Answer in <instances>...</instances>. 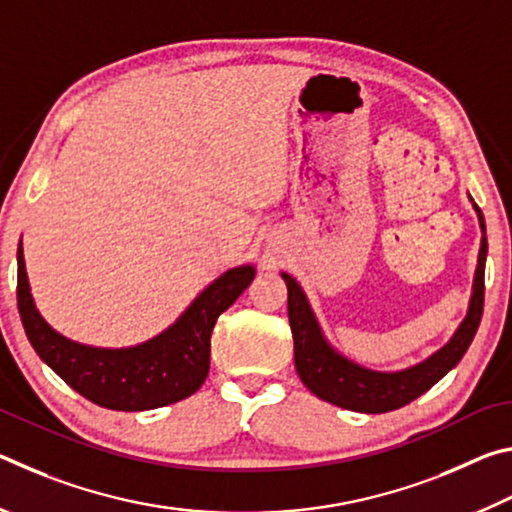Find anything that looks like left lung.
I'll return each mask as SVG.
<instances>
[{
    "label": "left lung",
    "instance_id": "obj_1",
    "mask_svg": "<svg viewBox=\"0 0 512 512\" xmlns=\"http://www.w3.org/2000/svg\"><path fill=\"white\" fill-rule=\"evenodd\" d=\"M472 201V196H470ZM479 214L481 225V248L479 264L474 271L472 298L463 323L458 325L452 339L443 348L433 352L411 368L381 372L370 370L366 366L350 361L336 352L327 343L318 318L311 309L309 300L302 291L296 277L282 273L289 291V325L293 334V359H296L298 377L302 379L311 393L329 404L341 406V409L359 411V413H386L413 402L415 397L427 393L436 381L443 379L452 370L463 354L470 348L476 329H479L483 316V275H485V255H488V239H485V221L479 205L472 203Z\"/></svg>",
    "mask_w": 512,
    "mask_h": 512
}]
</instances>
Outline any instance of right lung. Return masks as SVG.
<instances>
[{
    "mask_svg": "<svg viewBox=\"0 0 512 512\" xmlns=\"http://www.w3.org/2000/svg\"><path fill=\"white\" fill-rule=\"evenodd\" d=\"M255 277L244 264L216 277L162 334L133 348H92L58 334L36 309L22 241L17 246V309L33 350L85 400L112 411H149L185 400L210 370L212 329Z\"/></svg>",
    "mask_w": 512,
    "mask_h": 512,
    "instance_id": "obj_1",
    "label": "right lung"
}]
</instances>
